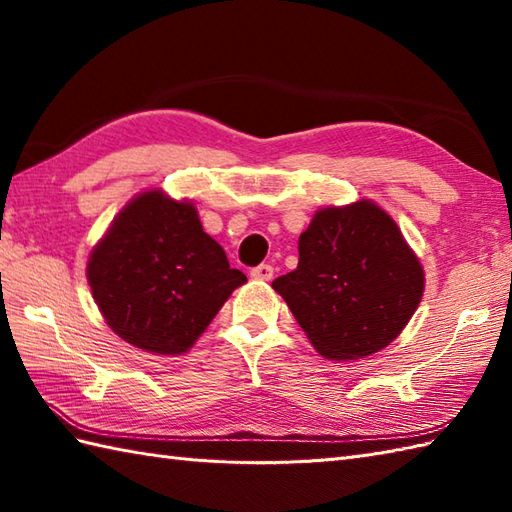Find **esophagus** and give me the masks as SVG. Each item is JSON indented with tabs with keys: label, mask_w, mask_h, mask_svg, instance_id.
<instances>
[{
	"label": "esophagus",
	"mask_w": 512,
	"mask_h": 512,
	"mask_svg": "<svg viewBox=\"0 0 512 512\" xmlns=\"http://www.w3.org/2000/svg\"><path fill=\"white\" fill-rule=\"evenodd\" d=\"M250 277L259 279V281H270V279H273V266H270V264H259L257 268L250 270Z\"/></svg>",
	"instance_id": "obj_1"
}]
</instances>
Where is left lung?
<instances>
[{
  "mask_svg": "<svg viewBox=\"0 0 512 512\" xmlns=\"http://www.w3.org/2000/svg\"><path fill=\"white\" fill-rule=\"evenodd\" d=\"M323 358L356 361L405 330L424 270L398 224L372 200L323 206L299 237V264L273 281Z\"/></svg>",
  "mask_w": 512,
  "mask_h": 512,
  "instance_id": "left-lung-1",
  "label": "left lung"
}]
</instances>
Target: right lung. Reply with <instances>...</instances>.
Segmentation results:
<instances>
[{
  "instance_id": "1",
  "label": "right lung",
  "mask_w": 512,
  "mask_h": 512,
  "mask_svg": "<svg viewBox=\"0 0 512 512\" xmlns=\"http://www.w3.org/2000/svg\"><path fill=\"white\" fill-rule=\"evenodd\" d=\"M85 273L105 323L129 345L162 356L189 352L231 292L246 284L204 233L193 202L162 189L123 206Z\"/></svg>"
}]
</instances>
